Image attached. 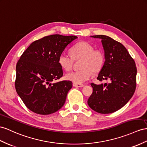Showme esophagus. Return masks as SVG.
<instances>
[{
  "mask_svg": "<svg viewBox=\"0 0 147 147\" xmlns=\"http://www.w3.org/2000/svg\"><path fill=\"white\" fill-rule=\"evenodd\" d=\"M73 86H74V87H76V88H82V87H84V84H76V83H73Z\"/></svg>",
  "mask_w": 147,
  "mask_h": 147,
  "instance_id": "obj_1",
  "label": "esophagus"
}]
</instances>
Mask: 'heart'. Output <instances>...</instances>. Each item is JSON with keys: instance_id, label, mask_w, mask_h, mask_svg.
Wrapping results in <instances>:
<instances>
[{"instance_id": "b5f03b06", "label": "heart", "mask_w": 147, "mask_h": 147, "mask_svg": "<svg viewBox=\"0 0 147 147\" xmlns=\"http://www.w3.org/2000/svg\"><path fill=\"white\" fill-rule=\"evenodd\" d=\"M71 57L62 53L58 58V63L66 71L72 69L74 60L80 62V71H72L66 74V79L76 84H81L91 77L92 73H96L102 68L104 62V56L102 51L94 49L91 44L81 41L71 48Z\"/></svg>"}]
</instances>
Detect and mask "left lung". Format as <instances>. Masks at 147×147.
<instances>
[{"label":"left lung","mask_w":147,"mask_h":147,"mask_svg":"<svg viewBox=\"0 0 147 147\" xmlns=\"http://www.w3.org/2000/svg\"><path fill=\"white\" fill-rule=\"evenodd\" d=\"M101 39L105 62L97 79L109 83H91L92 94L88 106L100 114H111L129 102L136 88L137 67L134 59L122 44L106 35L91 36Z\"/></svg>","instance_id":"obj_1"}]
</instances>
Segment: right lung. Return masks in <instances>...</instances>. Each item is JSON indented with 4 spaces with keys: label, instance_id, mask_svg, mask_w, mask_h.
Here are the masks:
<instances>
[{
    "label": "right lung",
    "instance_id": "add662e5",
    "mask_svg": "<svg viewBox=\"0 0 147 147\" xmlns=\"http://www.w3.org/2000/svg\"><path fill=\"white\" fill-rule=\"evenodd\" d=\"M76 36L52 35L33 41L16 66L15 82L18 95L28 109L48 115L59 110L73 86L70 81L53 82L63 76L58 58Z\"/></svg>",
    "mask_w": 147,
    "mask_h": 147
}]
</instances>
